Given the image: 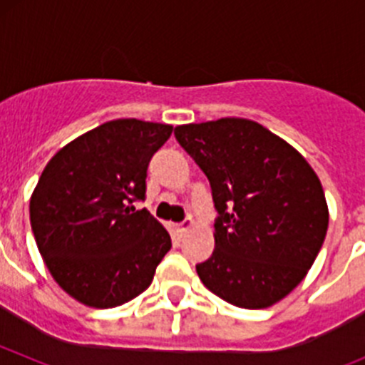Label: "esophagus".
<instances>
[{"instance_id": "1", "label": "esophagus", "mask_w": 365, "mask_h": 365, "mask_svg": "<svg viewBox=\"0 0 365 365\" xmlns=\"http://www.w3.org/2000/svg\"><path fill=\"white\" fill-rule=\"evenodd\" d=\"M192 227H193V219H192V217H186L185 221L179 222V225H177L175 230H177V234H179L180 237H182V235H185L186 232H188Z\"/></svg>"}]
</instances>
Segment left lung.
<instances>
[{
    "label": "left lung",
    "mask_w": 365,
    "mask_h": 365,
    "mask_svg": "<svg viewBox=\"0 0 365 365\" xmlns=\"http://www.w3.org/2000/svg\"><path fill=\"white\" fill-rule=\"evenodd\" d=\"M175 137L210 180L219 212L214 252L195 267L206 289L243 309H267L291 294L329 227L311 164L248 118L177 125Z\"/></svg>",
    "instance_id": "obj_1"
}]
</instances>
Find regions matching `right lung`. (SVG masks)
<instances>
[{
  "instance_id": "add662e5",
  "label": "right lung",
  "mask_w": 365,
  "mask_h": 365,
  "mask_svg": "<svg viewBox=\"0 0 365 365\" xmlns=\"http://www.w3.org/2000/svg\"><path fill=\"white\" fill-rule=\"evenodd\" d=\"M173 125L117 118L58 150L31 195L38 250L54 282L87 307L111 309L143 294L172 240L144 199L151 157Z\"/></svg>"
}]
</instances>
